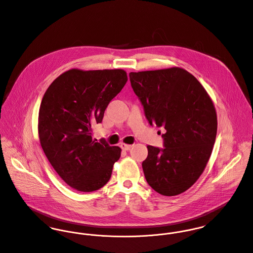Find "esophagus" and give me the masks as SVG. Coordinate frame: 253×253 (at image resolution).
Wrapping results in <instances>:
<instances>
[{
  "label": "esophagus",
  "mask_w": 253,
  "mask_h": 253,
  "mask_svg": "<svg viewBox=\"0 0 253 253\" xmlns=\"http://www.w3.org/2000/svg\"><path fill=\"white\" fill-rule=\"evenodd\" d=\"M132 147V145L129 144H125V143H122L121 144V148L123 149V150H125V151H128V150H130V148Z\"/></svg>",
  "instance_id": "esophagus-1"
}]
</instances>
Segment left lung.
Returning <instances> with one entry per match:
<instances>
[{
    "mask_svg": "<svg viewBox=\"0 0 253 253\" xmlns=\"http://www.w3.org/2000/svg\"><path fill=\"white\" fill-rule=\"evenodd\" d=\"M129 79L149 124L166 129L165 148L147 146L146 181L163 196L179 195L199 179L211 158L217 132L213 102L179 67L131 72Z\"/></svg>",
    "mask_w": 253,
    "mask_h": 253,
    "instance_id": "obj_1",
    "label": "left lung"
}]
</instances>
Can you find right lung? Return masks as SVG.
Returning a JSON list of instances; mask_svg holds the SVG:
<instances>
[{
	"label": "right lung",
	"mask_w": 253,
	"mask_h": 253,
	"mask_svg": "<svg viewBox=\"0 0 253 253\" xmlns=\"http://www.w3.org/2000/svg\"><path fill=\"white\" fill-rule=\"evenodd\" d=\"M127 81L122 69H71L57 77L39 111L40 143L66 184L93 192L108 182L121 148L92 140V126L102 122L110 101Z\"/></svg>",
	"instance_id": "add662e5"
}]
</instances>
